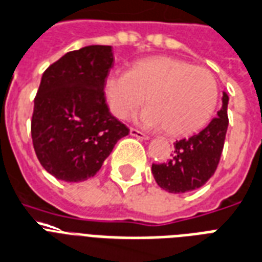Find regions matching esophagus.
Wrapping results in <instances>:
<instances>
[{
  "label": "esophagus",
  "instance_id": "34e87169",
  "mask_svg": "<svg viewBox=\"0 0 262 262\" xmlns=\"http://www.w3.org/2000/svg\"><path fill=\"white\" fill-rule=\"evenodd\" d=\"M129 134H131L133 137H135V138H139V139H147V138H149L146 134L142 133V131H139V129H137V128L129 129Z\"/></svg>",
  "mask_w": 262,
  "mask_h": 262
}]
</instances>
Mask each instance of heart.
I'll return each instance as SVG.
<instances>
[{
	"instance_id": "obj_1",
	"label": "heart",
	"mask_w": 262,
	"mask_h": 262,
	"mask_svg": "<svg viewBox=\"0 0 262 262\" xmlns=\"http://www.w3.org/2000/svg\"><path fill=\"white\" fill-rule=\"evenodd\" d=\"M112 115L128 119L147 102L141 123L182 137L202 129L218 103V82L204 68L182 59L155 56L139 60L129 72H110L103 82Z\"/></svg>"
}]
</instances>
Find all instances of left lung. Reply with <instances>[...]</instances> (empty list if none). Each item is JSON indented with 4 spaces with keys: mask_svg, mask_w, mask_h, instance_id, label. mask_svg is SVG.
<instances>
[{
    "mask_svg": "<svg viewBox=\"0 0 262 262\" xmlns=\"http://www.w3.org/2000/svg\"><path fill=\"white\" fill-rule=\"evenodd\" d=\"M228 101L224 92L222 107L210 124L190 138L176 141L170 160L152 164L157 185L170 193H185L198 189L217 170L221 159L228 124Z\"/></svg>",
    "mask_w": 262,
    "mask_h": 262,
    "instance_id": "left-lung-1",
    "label": "left lung"
}]
</instances>
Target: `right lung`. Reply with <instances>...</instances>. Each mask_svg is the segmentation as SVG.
<instances>
[{"label":"right lung","instance_id":"1","mask_svg":"<svg viewBox=\"0 0 262 262\" xmlns=\"http://www.w3.org/2000/svg\"><path fill=\"white\" fill-rule=\"evenodd\" d=\"M113 66L109 45L72 51L42 74L31 138L41 166L58 180L81 182L101 170L127 125L106 105L103 82Z\"/></svg>","mask_w":262,"mask_h":262}]
</instances>
